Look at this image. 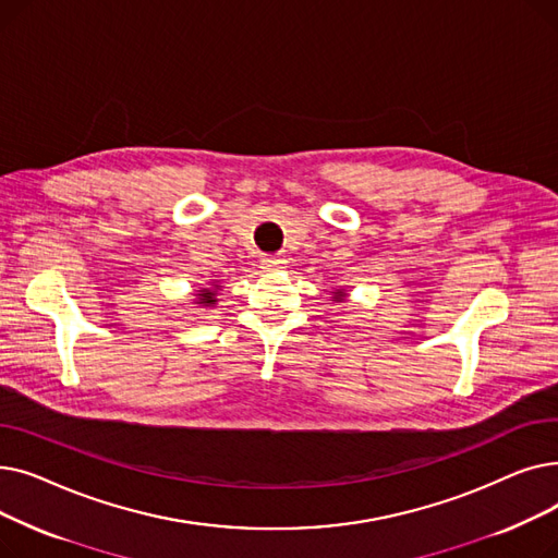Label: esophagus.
<instances>
[{
  "instance_id": "esophagus-1",
  "label": "esophagus",
  "mask_w": 558,
  "mask_h": 558,
  "mask_svg": "<svg viewBox=\"0 0 558 558\" xmlns=\"http://www.w3.org/2000/svg\"><path fill=\"white\" fill-rule=\"evenodd\" d=\"M284 262H287L284 255H264V257L259 259L264 271H278V269L284 267Z\"/></svg>"
}]
</instances>
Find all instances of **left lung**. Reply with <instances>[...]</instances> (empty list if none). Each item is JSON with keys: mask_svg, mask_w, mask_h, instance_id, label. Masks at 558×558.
Listing matches in <instances>:
<instances>
[{"mask_svg": "<svg viewBox=\"0 0 558 558\" xmlns=\"http://www.w3.org/2000/svg\"><path fill=\"white\" fill-rule=\"evenodd\" d=\"M337 296H341V291H337Z\"/></svg>", "mask_w": 558, "mask_h": 558, "instance_id": "obj_1", "label": "left lung"}]
</instances>
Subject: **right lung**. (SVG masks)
<instances>
[{
	"label": "right lung",
	"mask_w": 558,
	"mask_h": 558,
	"mask_svg": "<svg viewBox=\"0 0 558 558\" xmlns=\"http://www.w3.org/2000/svg\"><path fill=\"white\" fill-rule=\"evenodd\" d=\"M198 301L203 303V305H215L217 301H215V294L210 289H203V294H198Z\"/></svg>",
	"instance_id": "1"
}]
</instances>
